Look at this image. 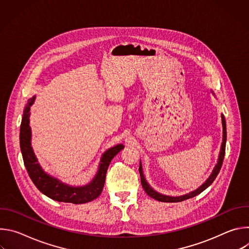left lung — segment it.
Returning <instances> with one entry per match:
<instances>
[{"instance_id":"8db88e82","label":"left lung","mask_w":249,"mask_h":249,"mask_svg":"<svg viewBox=\"0 0 249 249\" xmlns=\"http://www.w3.org/2000/svg\"><path fill=\"white\" fill-rule=\"evenodd\" d=\"M213 94H214V92H213ZM222 124H223V143H222V146H221V151H220V156H219V159H218V162H217L214 170H213L212 174L210 175L209 178L198 189H196L195 191H192V192H190L188 194H185V195H182V196H177V197H172V196H167V195L160 194V193L155 191L150 186V184L147 182L145 176H144V173H143V168H142V164L140 163L139 171H140V176H141V183H142V186H143L144 190L146 191V193L150 197H152V198H154V199H156L158 201L174 203V202H181V201L187 200L189 198H193V197L197 196L198 194H200L201 192H203L206 188H208L213 183V181L216 179L217 175L219 174V172L221 170V167H222V164H223V161H224V158H225L226 142H227V127H226V119H225L223 114H222Z\"/></svg>"}]
</instances>
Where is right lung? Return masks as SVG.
<instances>
[{"mask_svg": "<svg viewBox=\"0 0 249 249\" xmlns=\"http://www.w3.org/2000/svg\"><path fill=\"white\" fill-rule=\"evenodd\" d=\"M35 96L28 99L23 110V116L20 124L19 144L24 165L27 173L34 185L47 197L58 202L84 204L97 198L103 189L105 176L112 159L124 148L122 144L116 145L106 151L100 160L98 170L92 181L85 186H70L59 179L47 174L35 157L31 147V129L29 127V110L33 104Z\"/></svg>", "mask_w": 249, "mask_h": 249, "instance_id": "obj_1", "label": "right lung"}]
</instances>
